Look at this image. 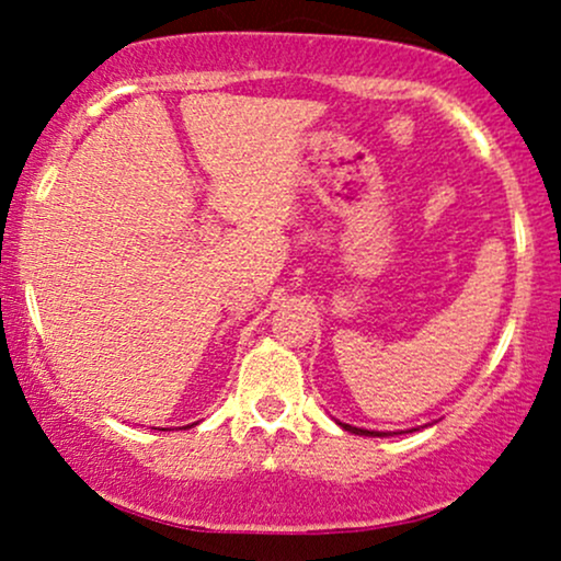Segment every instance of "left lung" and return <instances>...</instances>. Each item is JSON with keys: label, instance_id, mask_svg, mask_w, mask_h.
I'll use <instances>...</instances> for the list:
<instances>
[{"label": "left lung", "instance_id": "8db88e82", "mask_svg": "<svg viewBox=\"0 0 561 561\" xmlns=\"http://www.w3.org/2000/svg\"><path fill=\"white\" fill-rule=\"evenodd\" d=\"M340 427L345 430V433H353V435H364V437H388V435H398V433H379V430H364V427H353V424H345V422H337ZM411 433V430H409Z\"/></svg>", "mask_w": 561, "mask_h": 561}]
</instances>
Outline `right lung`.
<instances>
[{"label":"right lung","instance_id":"add662e5","mask_svg":"<svg viewBox=\"0 0 561 561\" xmlns=\"http://www.w3.org/2000/svg\"><path fill=\"white\" fill-rule=\"evenodd\" d=\"M186 427H192V424H186Z\"/></svg>","mask_w":561,"mask_h":561}]
</instances>
